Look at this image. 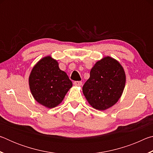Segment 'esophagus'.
<instances>
[{"label":"esophagus","mask_w":153,"mask_h":153,"mask_svg":"<svg viewBox=\"0 0 153 153\" xmlns=\"http://www.w3.org/2000/svg\"><path fill=\"white\" fill-rule=\"evenodd\" d=\"M74 84L75 85V86H81L82 85V82L80 81H76V82H74Z\"/></svg>","instance_id":"obj_1"}]
</instances>
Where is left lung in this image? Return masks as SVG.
Wrapping results in <instances>:
<instances>
[{"mask_svg":"<svg viewBox=\"0 0 153 153\" xmlns=\"http://www.w3.org/2000/svg\"><path fill=\"white\" fill-rule=\"evenodd\" d=\"M126 84V74L119 62L110 56L97 61L82 91L93 108L104 111L113 106L121 97Z\"/></svg>","mask_w":153,"mask_h":153,"instance_id":"left-lung-1","label":"left lung"}]
</instances>
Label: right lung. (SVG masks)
<instances>
[{
  "label": "right lung",
  "instance_id": "obj_1",
  "mask_svg": "<svg viewBox=\"0 0 153 153\" xmlns=\"http://www.w3.org/2000/svg\"><path fill=\"white\" fill-rule=\"evenodd\" d=\"M30 91L40 105L51 108L62 102L72 82L51 56L42 58L33 67L29 77Z\"/></svg>",
  "mask_w": 153,
  "mask_h": 153
}]
</instances>
